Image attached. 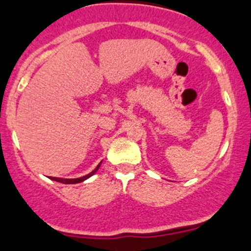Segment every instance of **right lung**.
Segmentation results:
<instances>
[{
  "label": "right lung",
  "instance_id": "obj_1",
  "mask_svg": "<svg viewBox=\"0 0 251 251\" xmlns=\"http://www.w3.org/2000/svg\"><path fill=\"white\" fill-rule=\"evenodd\" d=\"M100 164H101V162L97 165V168L93 170V172H91L89 174L84 175V176H82V177H77V179H64V177H52V176H50V179L55 180V181H58V182H62V184H78V182H82V181H84V180L88 179V177H91L92 175H93L94 173L99 169Z\"/></svg>",
  "mask_w": 251,
  "mask_h": 251
}]
</instances>
